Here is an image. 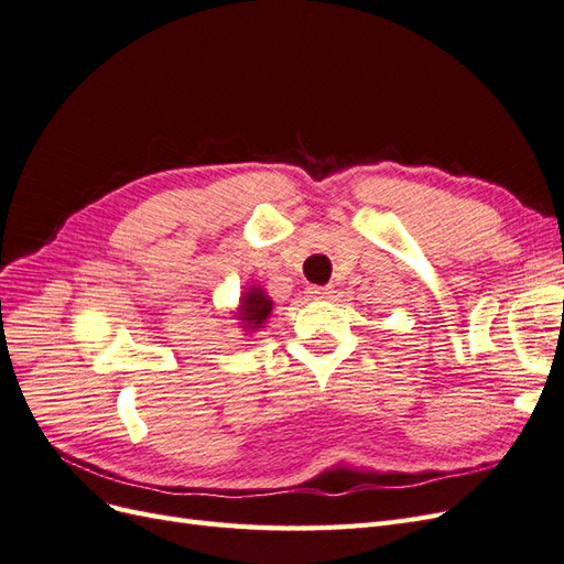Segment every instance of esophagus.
<instances>
[{"mask_svg": "<svg viewBox=\"0 0 564 564\" xmlns=\"http://www.w3.org/2000/svg\"><path fill=\"white\" fill-rule=\"evenodd\" d=\"M308 294H311V299L322 301V299H332L334 296V289L332 286H311Z\"/></svg>", "mask_w": 564, "mask_h": 564, "instance_id": "obj_1", "label": "esophagus"}]
</instances>
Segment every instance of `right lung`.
I'll return each mask as SVG.
<instances>
[{
  "label": "right lung",
  "mask_w": 564,
  "mask_h": 564,
  "mask_svg": "<svg viewBox=\"0 0 564 564\" xmlns=\"http://www.w3.org/2000/svg\"><path fill=\"white\" fill-rule=\"evenodd\" d=\"M270 311H272V301L265 296L263 289L249 286L240 299V313H237V319H242L245 329L259 332L265 324Z\"/></svg>",
  "instance_id": "obj_1"
}]
</instances>
